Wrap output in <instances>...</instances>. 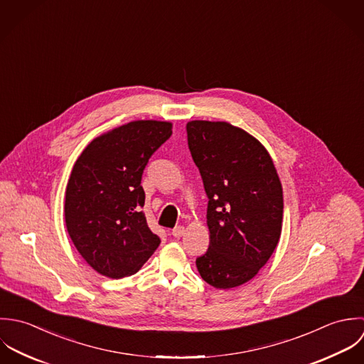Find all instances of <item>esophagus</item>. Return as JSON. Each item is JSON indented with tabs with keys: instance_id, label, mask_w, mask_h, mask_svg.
<instances>
[{
	"instance_id": "obj_1",
	"label": "esophagus",
	"mask_w": 364,
	"mask_h": 364,
	"mask_svg": "<svg viewBox=\"0 0 364 364\" xmlns=\"http://www.w3.org/2000/svg\"><path fill=\"white\" fill-rule=\"evenodd\" d=\"M184 233H186V228H184V226H176V228L171 230V235H173L174 237H181Z\"/></svg>"
}]
</instances>
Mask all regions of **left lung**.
Wrapping results in <instances>:
<instances>
[{"mask_svg":"<svg viewBox=\"0 0 364 364\" xmlns=\"http://www.w3.org/2000/svg\"><path fill=\"white\" fill-rule=\"evenodd\" d=\"M188 147L208 196L210 247L200 276L228 290L252 280L273 255L283 226V187L267 149L225 121H190Z\"/></svg>","mask_w":364,"mask_h":364,"instance_id":"8db88e82","label":"left lung"}]
</instances>
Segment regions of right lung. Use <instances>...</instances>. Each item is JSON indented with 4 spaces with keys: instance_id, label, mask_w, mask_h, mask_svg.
<instances>
[{
    "instance_id": "add662e5",
    "label": "right lung",
    "mask_w": 364,
    "mask_h": 364,
    "mask_svg": "<svg viewBox=\"0 0 364 364\" xmlns=\"http://www.w3.org/2000/svg\"><path fill=\"white\" fill-rule=\"evenodd\" d=\"M167 121L139 119L94 138L74 163L65 220L81 257L101 276L135 274L160 245L139 208L149 157L171 135Z\"/></svg>"
}]
</instances>
